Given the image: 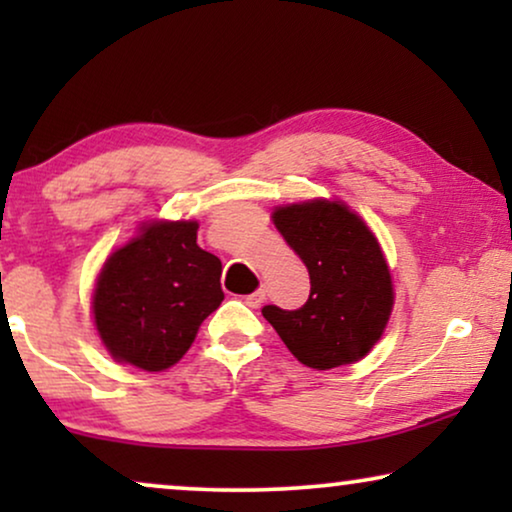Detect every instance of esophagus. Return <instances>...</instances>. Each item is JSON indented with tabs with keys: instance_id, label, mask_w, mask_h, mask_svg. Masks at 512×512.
<instances>
[{
	"instance_id": "obj_1",
	"label": "esophagus",
	"mask_w": 512,
	"mask_h": 512,
	"mask_svg": "<svg viewBox=\"0 0 512 512\" xmlns=\"http://www.w3.org/2000/svg\"><path fill=\"white\" fill-rule=\"evenodd\" d=\"M263 300H265V291L263 289H258L254 293H249V296H244V303H247L249 307H261Z\"/></svg>"
}]
</instances>
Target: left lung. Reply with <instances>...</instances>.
<instances>
[{"instance_id": "obj_1", "label": "left lung", "mask_w": 512, "mask_h": 512, "mask_svg": "<svg viewBox=\"0 0 512 512\" xmlns=\"http://www.w3.org/2000/svg\"><path fill=\"white\" fill-rule=\"evenodd\" d=\"M272 221L310 272V298L300 310L265 305L263 317L305 366L328 370L363 359L394 307L389 265L373 230L338 200L277 207Z\"/></svg>"}]
</instances>
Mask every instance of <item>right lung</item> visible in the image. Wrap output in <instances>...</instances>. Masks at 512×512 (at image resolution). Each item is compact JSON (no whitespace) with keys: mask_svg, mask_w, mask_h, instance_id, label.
Here are the masks:
<instances>
[{"mask_svg":"<svg viewBox=\"0 0 512 512\" xmlns=\"http://www.w3.org/2000/svg\"><path fill=\"white\" fill-rule=\"evenodd\" d=\"M221 300V261L198 247V221H151L102 265L93 317L116 361L158 373L188 352Z\"/></svg>","mask_w":512,"mask_h":512,"instance_id":"1","label":"right lung"}]
</instances>
